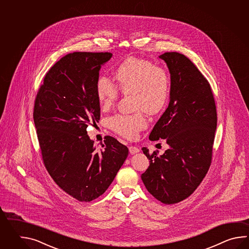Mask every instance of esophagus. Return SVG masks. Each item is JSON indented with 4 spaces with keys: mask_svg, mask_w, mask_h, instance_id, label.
<instances>
[{
    "mask_svg": "<svg viewBox=\"0 0 249 249\" xmlns=\"http://www.w3.org/2000/svg\"><path fill=\"white\" fill-rule=\"evenodd\" d=\"M129 151H130V153L132 154V155H134V154L140 152L141 150H140V148H137V147H133V146H131V147H129Z\"/></svg>",
    "mask_w": 249,
    "mask_h": 249,
    "instance_id": "obj_1",
    "label": "esophagus"
}]
</instances>
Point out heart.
<instances>
[{"instance_id":"obj_1","label":"heart","mask_w":249,"mask_h":249,"mask_svg":"<svg viewBox=\"0 0 249 249\" xmlns=\"http://www.w3.org/2000/svg\"><path fill=\"white\" fill-rule=\"evenodd\" d=\"M116 78L124 93L134 94L135 109L157 114L164 108L170 94L169 73L163 67L144 58L129 57L118 66ZM96 94L103 108L113 106L118 99L117 85L101 75L96 82ZM112 130L124 137L133 139L139 131L147 126L142 112L133 115H117L109 119Z\"/></svg>"}]
</instances>
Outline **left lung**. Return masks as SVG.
I'll return each instance as SVG.
<instances>
[{
	"label": "left lung",
	"mask_w": 249,
	"mask_h": 249,
	"mask_svg": "<svg viewBox=\"0 0 249 249\" xmlns=\"http://www.w3.org/2000/svg\"><path fill=\"white\" fill-rule=\"evenodd\" d=\"M159 58L169 69V105L148 138L166 140L169 148L159 156L142 148L150 161L142 180L152 196L171 205L191 196L210 167L216 107L208 81L189 58L178 53Z\"/></svg>",
	"instance_id": "1"
}]
</instances>
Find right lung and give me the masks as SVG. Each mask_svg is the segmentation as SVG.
<instances>
[{
    "label": "right lung",
    "mask_w": 249,
    "mask_h": 249,
    "mask_svg": "<svg viewBox=\"0 0 249 249\" xmlns=\"http://www.w3.org/2000/svg\"><path fill=\"white\" fill-rule=\"evenodd\" d=\"M109 53H73L49 70L38 90L34 122L42 160L58 187L82 202L102 195L128 156V148L107 136L98 148L87 134L99 122L96 82Z\"/></svg>",
    "instance_id": "right-lung-1"
}]
</instances>
